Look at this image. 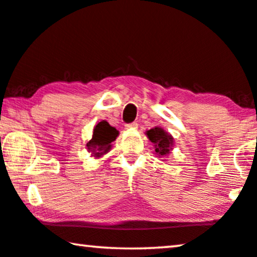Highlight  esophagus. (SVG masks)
<instances>
[{"instance_id":"esophagus-1","label":"esophagus","mask_w":257,"mask_h":257,"mask_svg":"<svg viewBox=\"0 0 257 257\" xmlns=\"http://www.w3.org/2000/svg\"><path fill=\"white\" fill-rule=\"evenodd\" d=\"M125 127L127 128V130H133V128H137V127H138V123H136V121H134V123L126 124V125H125Z\"/></svg>"}]
</instances>
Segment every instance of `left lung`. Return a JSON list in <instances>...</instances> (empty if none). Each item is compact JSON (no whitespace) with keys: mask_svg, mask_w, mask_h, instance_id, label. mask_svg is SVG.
I'll list each match as a JSON object with an SVG mask.
<instances>
[{"mask_svg":"<svg viewBox=\"0 0 257 257\" xmlns=\"http://www.w3.org/2000/svg\"><path fill=\"white\" fill-rule=\"evenodd\" d=\"M146 134H147L148 139L155 146L156 155H159V157L169 155L173 146V138L171 134L165 132L163 128L157 127V126L149 130Z\"/></svg>","mask_w":257,"mask_h":257,"instance_id":"8db88e82","label":"left lung"}]
</instances>
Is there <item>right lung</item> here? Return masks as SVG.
<instances>
[{
    "label": "right lung",
    "mask_w": 257,
    "mask_h": 257,
    "mask_svg": "<svg viewBox=\"0 0 257 257\" xmlns=\"http://www.w3.org/2000/svg\"><path fill=\"white\" fill-rule=\"evenodd\" d=\"M119 132L115 127L110 126L108 121L102 120L93 131V137L87 142V149L94 157H101L111 149L112 141L116 140Z\"/></svg>",
    "instance_id": "add662e5"
}]
</instances>
